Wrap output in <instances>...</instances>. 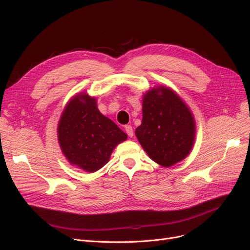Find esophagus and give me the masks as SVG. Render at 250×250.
Returning <instances> with one entry per match:
<instances>
[{
    "label": "esophagus",
    "mask_w": 250,
    "mask_h": 250,
    "mask_svg": "<svg viewBox=\"0 0 250 250\" xmlns=\"http://www.w3.org/2000/svg\"><path fill=\"white\" fill-rule=\"evenodd\" d=\"M125 133L127 134V136H128V137L132 138V137L134 136V130H133V127H132V125H126L125 126Z\"/></svg>",
    "instance_id": "esophagus-1"
}]
</instances>
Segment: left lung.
<instances>
[{"mask_svg": "<svg viewBox=\"0 0 250 250\" xmlns=\"http://www.w3.org/2000/svg\"><path fill=\"white\" fill-rule=\"evenodd\" d=\"M194 134L192 114L172 90L153 88L144 96L143 120L136 136L153 161L170 167L185 159Z\"/></svg>", "mask_w": 250, "mask_h": 250, "instance_id": "8db88e82", "label": "left lung"}]
</instances>
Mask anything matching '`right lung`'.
I'll use <instances>...</instances> for the list:
<instances>
[{"instance_id": "right-lung-1", "label": "right lung", "mask_w": 250, "mask_h": 250, "mask_svg": "<svg viewBox=\"0 0 250 250\" xmlns=\"http://www.w3.org/2000/svg\"><path fill=\"white\" fill-rule=\"evenodd\" d=\"M59 142L69 162L94 172L110 158L116 145L126 140L125 133L100 113L95 98L87 94L75 96L60 120Z\"/></svg>"}]
</instances>
